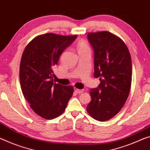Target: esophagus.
Returning a JSON list of instances; mask_svg holds the SVG:
<instances>
[{"label": "esophagus", "instance_id": "34e87169", "mask_svg": "<svg viewBox=\"0 0 150 150\" xmlns=\"http://www.w3.org/2000/svg\"><path fill=\"white\" fill-rule=\"evenodd\" d=\"M75 92L77 94H81V93H83V92H84V91H83V90H80V89L75 88Z\"/></svg>", "mask_w": 150, "mask_h": 150}]
</instances>
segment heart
<instances>
[{"label":"heart","mask_w":150,"mask_h":150,"mask_svg":"<svg viewBox=\"0 0 150 150\" xmlns=\"http://www.w3.org/2000/svg\"><path fill=\"white\" fill-rule=\"evenodd\" d=\"M77 48L78 50V52L85 51V50H89V47L88 45L86 44V43L84 41H78L77 44Z\"/></svg>","instance_id":"b5f03b06"}]
</instances>
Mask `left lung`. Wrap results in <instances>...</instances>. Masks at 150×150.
<instances>
[{"label":"left lung","mask_w":150,"mask_h":150,"mask_svg":"<svg viewBox=\"0 0 150 150\" xmlns=\"http://www.w3.org/2000/svg\"><path fill=\"white\" fill-rule=\"evenodd\" d=\"M94 52V73L100 84L90 91L87 112L96 120H109L120 111L129 94L132 63L123 41L108 31L88 33Z\"/></svg>","instance_id":"obj_1"}]
</instances>
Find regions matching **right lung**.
Wrapping results in <instances>:
<instances>
[{"instance_id":"right-lung-1","label":"right lung","mask_w":150,"mask_h":150,"mask_svg":"<svg viewBox=\"0 0 150 150\" xmlns=\"http://www.w3.org/2000/svg\"><path fill=\"white\" fill-rule=\"evenodd\" d=\"M76 38L43 34L30 41L23 53L19 70L23 94L33 111L43 119L62 115L73 95V86L54 82L53 68L62 52Z\"/></svg>"}]
</instances>
